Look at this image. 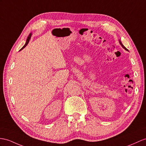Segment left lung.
I'll list each match as a JSON object with an SVG mask.
<instances>
[{
    "label": "left lung",
    "mask_w": 146,
    "mask_h": 146,
    "mask_svg": "<svg viewBox=\"0 0 146 146\" xmlns=\"http://www.w3.org/2000/svg\"><path fill=\"white\" fill-rule=\"evenodd\" d=\"M119 44H120V45H121V46H122V47H123V48H124V49H125V50L127 51V49H126V48H125V46H124V45H123V44H122V42H121V41L120 40H119Z\"/></svg>",
    "instance_id": "obj_1"
}]
</instances>
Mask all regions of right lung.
Here are the masks:
<instances>
[{
  "label": "right lung",
  "mask_w": 146,
  "mask_h": 146,
  "mask_svg": "<svg viewBox=\"0 0 146 146\" xmlns=\"http://www.w3.org/2000/svg\"><path fill=\"white\" fill-rule=\"evenodd\" d=\"M31 35H32V34H31V33L29 35V36H28V38H27V41H26V42H25V45L23 46V47H22V48H21V49H20V51L22 50V49H23V48H25L26 46H27V44H28V42H29V41H30V38H31Z\"/></svg>",
  "instance_id": "obj_1"
}]
</instances>
